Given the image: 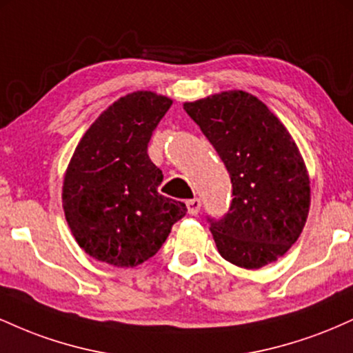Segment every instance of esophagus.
I'll return each instance as SVG.
<instances>
[{
    "mask_svg": "<svg viewBox=\"0 0 353 353\" xmlns=\"http://www.w3.org/2000/svg\"><path fill=\"white\" fill-rule=\"evenodd\" d=\"M185 205H188V212L190 216H197L201 210V201L197 199V197H194V199H189L185 201Z\"/></svg>",
    "mask_w": 353,
    "mask_h": 353,
    "instance_id": "1",
    "label": "esophagus"
}]
</instances>
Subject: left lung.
<instances>
[{
	"instance_id": "obj_1",
	"label": "left lung",
	"mask_w": 353,
	"mask_h": 353,
	"mask_svg": "<svg viewBox=\"0 0 353 353\" xmlns=\"http://www.w3.org/2000/svg\"><path fill=\"white\" fill-rule=\"evenodd\" d=\"M228 168V216L210 221L225 261L261 269L297 242L310 209V179L294 137L250 92L232 89L184 103Z\"/></svg>"
}]
</instances>
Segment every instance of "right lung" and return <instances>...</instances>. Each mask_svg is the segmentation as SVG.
Returning <instances> with one entry per match:
<instances>
[{"label":"right lung","mask_w":353,"mask_h":353,"mask_svg":"<svg viewBox=\"0 0 353 353\" xmlns=\"http://www.w3.org/2000/svg\"><path fill=\"white\" fill-rule=\"evenodd\" d=\"M172 99L152 91L123 96L99 114L76 145L63 181L71 234L92 259L136 267L156 255L184 202L161 196L163 171L148 156L152 131Z\"/></svg>","instance_id":"obj_1"}]
</instances>
